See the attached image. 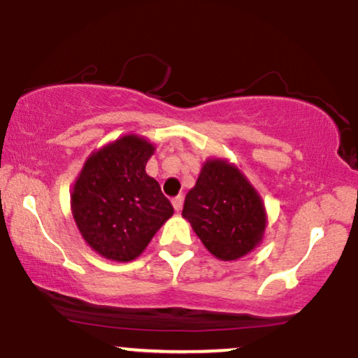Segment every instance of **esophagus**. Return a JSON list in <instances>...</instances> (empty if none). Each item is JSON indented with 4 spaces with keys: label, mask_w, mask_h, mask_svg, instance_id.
I'll return each mask as SVG.
<instances>
[{
    "label": "esophagus",
    "mask_w": 358,
    "mask_h": 358,
    "mask_svg": "<svg viewBox=\"0 0 358 358\" xmlns=\"http://www.w3.org/2000/svg\"><path fill=\"white\" fill-rule=\"evenodd\" d=\"M171 203H173V208L176 212H180L182 210V207H183V196L182 195H178V196H175L173 200H171Z\"/></svg>",
    "instance_id": "1"
}]
</instances>
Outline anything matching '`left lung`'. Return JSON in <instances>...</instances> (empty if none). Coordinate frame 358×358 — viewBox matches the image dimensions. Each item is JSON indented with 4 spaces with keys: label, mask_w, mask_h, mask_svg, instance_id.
<instances>
[{
    "label": "left lung",
    "mask_w": 358,
    "mask_h": 358,
    "mask_svg": "<svg viewBox=\"0 0 358 358\" xmlns=\"http://www.w3.org/2000/svg\"><path fill=\"white\" fill-rule=\"evenodd\" d=\"M182 215L220 261H236L261 244L266 208L256 188L225 159H207L185 196Z\"/></svg>",
    "instance_id": "8db88e82"
}]
</instances>
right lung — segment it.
Masks as SVG:
<instances>
[{"label": "right lung", "instance_id": "add662e5", "mask_svg": "<svg viewBox=\"0 0 358 358\" xmlns=\"http://www.w3.org/2000/svg\"><path fill=\"white\" fill-rule=\"evenodd\" d=\"M155 146L136 134L94 151L77 176L72 215L84 241L116 262L136 259L173 215L170 200L146 173Z\"/></svg>", "mask_w": 358, "mask_h": 358}]
</instances>
